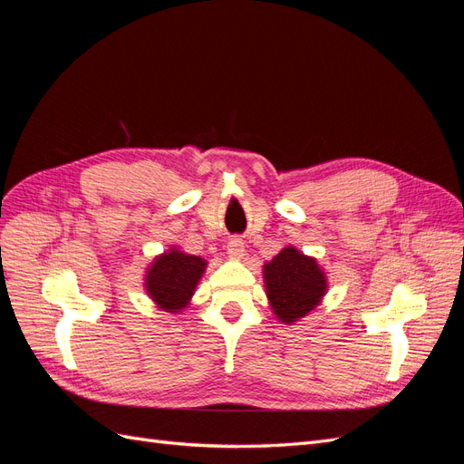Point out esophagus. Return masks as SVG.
Listing matches in <instances>:
<instances>
[{"mask_svg":"<svg viewBox=\"0 0 464 464\" xmlns=\"http://www.w3.org/2000/svg\"><path fill=\"white\" fill-rule=\"evenodd\" d=\"M228 257L232 259H242L244 254H246V246L244 242L240 240V237H232V240L228 242Z\"/></svg>","mask_w":464,"mask_h":464,"instance_id":"34e87169","label":"esophagus"}]
</instances>
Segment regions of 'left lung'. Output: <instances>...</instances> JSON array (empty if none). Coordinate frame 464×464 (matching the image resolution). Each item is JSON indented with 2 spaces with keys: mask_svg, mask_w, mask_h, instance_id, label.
<instances>
[{
  "mask_svg": "<svg viewBox=\"0 0 464 464\" xmlns=\"http://www.w3.org/2000/svg\"><path fill=\"white\" fill-rule=\"evenodd\" d=\"M263 283L273 315L285 325L310 315L329 290L327 273L319 261L296 246H285L263 265Z\"/></svg>",
  "mask_w": 464,
  "mask_h": 464,
  "instance_id": "8db88e82",
  "label": "left lung"
}]
</instances>
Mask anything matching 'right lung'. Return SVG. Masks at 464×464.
I'll return each instance as SVG.
<instances>
[{"label":"right lung","mask_w":464,"mask_h":464,"mask_svg":"<svg viewBox=\"0 0 464 464\" xmlns=\"http://www.w3.org/2000/svg\"><path fill=\"white\" fill-rule=\"evenodd\" d=\"M205 271L207 259L184 254L178 246H172L149 263L143 288L159 310L176 315L191 304Z\"/></svg>","instance_id":"add662e5"}]
</instances>
